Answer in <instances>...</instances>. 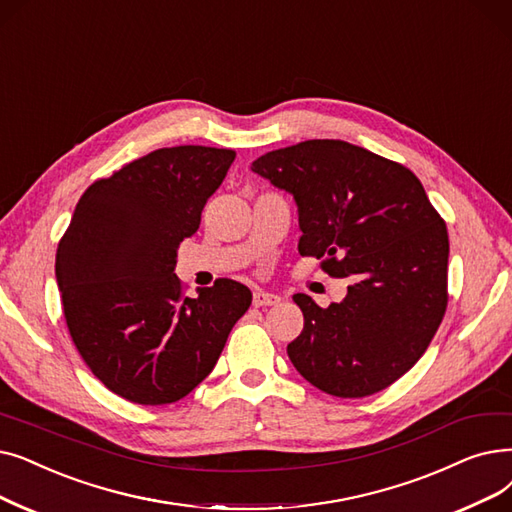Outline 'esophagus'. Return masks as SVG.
<instances>
[{"instance_id":"1","label":"esophagus","mask_w":512,"mask_h":512,"mask_svg":"<svg viewBox=\"0 0 512 512\" xmlns=\"http://www.w3.org/2000/svg\"><path fill=\"white\" fill-rule=\"evenodd\" d=\"M280 303V297L274 295V293H268V291H257L253 295V305L255 307H268V305H276Z\"/></svg>"}]
</instances>
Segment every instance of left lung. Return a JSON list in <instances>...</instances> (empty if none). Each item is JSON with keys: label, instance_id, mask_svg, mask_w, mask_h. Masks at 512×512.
Here are the masks:
<instances>
[{"label": "left lung", "instance_id": "left-lung-1", "mask_svg": "<svg viewBox=\"0 0 512 512\" xmlns=\"http://www.w3.org/2000/svg\"><path fill=\"white\" fill-rule=\"evenodd\" d=\"M251 169L293 194L299 253L351 278L341 303L295 295L301 335L286 351L324 393L366 397L427 351L448 305V230L404 165L343 140L272 150Z\"/></svg>", "mask_w": 512, "mask_h": 512}]
</instances>
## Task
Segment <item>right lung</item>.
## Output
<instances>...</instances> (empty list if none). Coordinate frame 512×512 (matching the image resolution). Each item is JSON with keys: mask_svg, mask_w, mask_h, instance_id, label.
Here are the masks:
<instances>
[{"mask_svg": "<svg viewBox=\"0 0 512 512\" xmlns=\"http://www.w3.org/2000/svg\"><path fill=\"white\" fill-rule=\"evenodd\" d=\"M236 152L159 148L94 182L56 251L66 326L106 389L142 406L173 404L203 383L251 305L244 284L219 278L184 297L180 242L201 226Z\"/></svg>", "mask_w": 512, "mask_h": 512, "instance_id": "add662e5", "label": "right lung"}]
</instances>
